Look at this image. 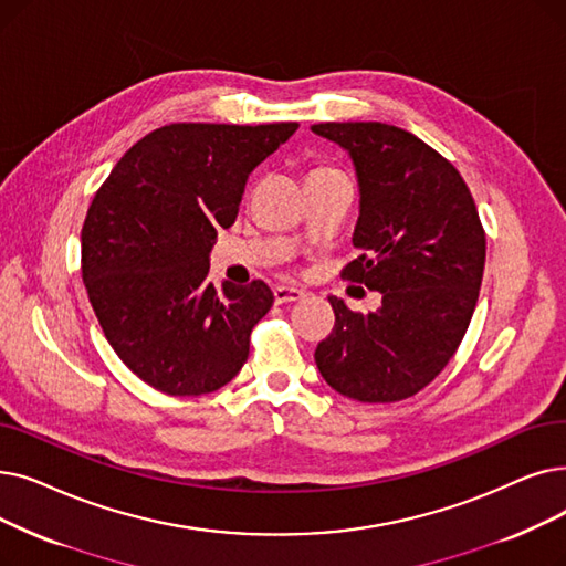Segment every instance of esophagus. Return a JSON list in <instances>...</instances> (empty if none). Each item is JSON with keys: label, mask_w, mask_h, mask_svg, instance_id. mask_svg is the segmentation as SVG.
<instances>
[{"label": "esophagus", "mask_w": 566, "mask_h": 566, "mask_svg": "<svg viewBox=\"0 0 566 566\" xmlns=\"http://www.w3.org/2000/svg\"><path fill=\"white\" fill-rule=\"evenodd\" d=\"M273 293H275V303H277V305L298 303V301L305 298V293H303L301 289H296V286H284V284H282V286H275Z\"/></svg>", "instance_id": "34e87169"}]
</instances>
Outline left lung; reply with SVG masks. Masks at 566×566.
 I'll use <instances>...</instances> for the list:
<instances>
[{"label": "left lung", "mask_w": 566, "mask_h": 566, "mask_svg": "<svg viewBox=\"0 0 566 566\" xmlns=\"http://www.w3.org/2000/svg\"><path fill=\"white\" fill-rule=\"evenodd\" d=\"M349 155L358 182L354 248L342 275L381 293L377 312L331 296L335 328L314 360L331 388L358 402H398L453 358L479 301L485 233L453 164L381 122L310 127Z\"/></svg>", "instance_id": "1"}]
</instances>
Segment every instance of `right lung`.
Here are the masks:
<instances>
[{
  "instance_id": "obj_1",
  "label": "right lung",
  "mask_w": 566,
  "mask_h": 566,
  "mask_svg": "<svg viewBox=\"0 0 566 566\" xmlns=\"http://www.w3.org/2000/svg\"><path fill=\"white\" fill-rule=\"evenodd\" d=\"M296 129L168 125L127 150L96 191L81 233L83 282L111 347L145 384L203 396L248 360L275 296L261 280L214 289L210 250L235 222L252 170Z\"/></svg>"
}]
</instances>
